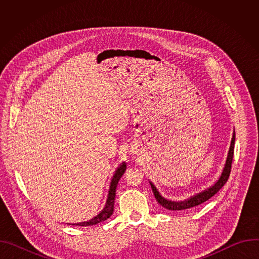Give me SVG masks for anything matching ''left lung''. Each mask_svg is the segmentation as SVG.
<instances>
[{"label":"left lung","mask_w":259,"mask_h":259,"mask_svg":"<svg viewBox=\"0 0 259 259\" xmlns=\"http://www.w3.org/2000/svg\"><path fill=\"white\" fill-rule=\"evenodd\" d=\"M234 147H235V133L233 135V138H232V142H231V146H230V151H229V155H228V159H227V162H226V165H225V168H224V171H223V174H221L220 178L217 180V182L214 184V186L206 191H204L203 193H200L194 197H192L191 199L189 200H186L183 202H171V201H168L166 199H164L160 194L159 192L157 191V189L154 187V184L151 183V187L153 189V192H154V195H155V198L157 199L158 203L168 209V210H173V211H176V210H186V209H190V208H193V207H196L198 205H201L203 204L204 202L208 201L210 198H212L221 188H223L225 184L227 183L229 177H230V174H231V170H232V163H233V158H234Z\"/></svg>","instance_id":"8db88e82"}]
</instances>
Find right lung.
<instances>
[{"instance_id":"add662e5","label":"right lung","mask_w":259,"mask_h":259,"mask_svg":"<svg viewBox=\"0 0 259 259\" xmlns=\"http://www.w3.org/2000/svg\"><path fill=\"white\" fill-rule=\"evenodd\" d=\"M126 171V165L123 164L121 165V167H119L112 179V182H110V188H109V193H108V197H107V201L105 204V207L103 208V210L94 218H92L89 221H86V223H82V224H75L72 226H82V227H90V226H94L96 224L102 223V221L106 220L107 218L110 217V215L113 214L114 212V205H115V198H116V189H117V184L120 180V178L122 177V175L125 173Z\"/></svg>"}]
</instances>
